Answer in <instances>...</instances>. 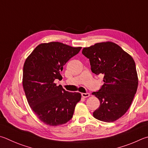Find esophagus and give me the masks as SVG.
<instances>
[{
	"label": "esophagus",
	"mask_w": 148,
	"mask_h": 148,
	"mask_svg": "<svg viewBox=\"0 0 148 148\" xmlns=\"http://www.w3.org/2000/svg\"><path fill=\"white\" fill-rule=\"evenodd\" d=\"M82 97H83V98H87L90 96V94L88 93V92H87V93H82Z\"/></svg>",
	"instance_id": "obj_1"
}]
</instances>
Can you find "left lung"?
Masks as SVG:
<instances>
[{"instance_id": "obj_1", "label": "left lung", "mask_w": 148, "mask_h": 148, "mask_svg": "<svg viewBox=\"0 0 148 148\" xmlns=\"http://www.w3.org/2000/svg\"><path fill=\"white\" fill-rule=\"evenodd\" d=\"M82 53L89 59L93 73L103 76V85L92 92L100 102L93 116L103 122H114L127 112L136 92L138 81L135 61L112 42L84 48Z\"/></svg>"}]
</instances>
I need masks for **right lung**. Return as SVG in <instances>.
<instances>
[{
  "mask_svg": "<svg viewBox=\"0 0 148 148\" xmlns=\"http://www.w3.org/2000/svg\"><path fill=\"white\" fill-rule=\"evenodd\" d=\"M82 47L59 42L39 45L26 59L23 66V85L29 106L42 122L51 126L64 124L73 116L81 100L79 92H71L57 86L60 72Z\"/></svg>",
  "mask_w": 148,
  "mask_h": 148,
  "instance_id": "1",
  "label": "right lung"
}]
</instances>
